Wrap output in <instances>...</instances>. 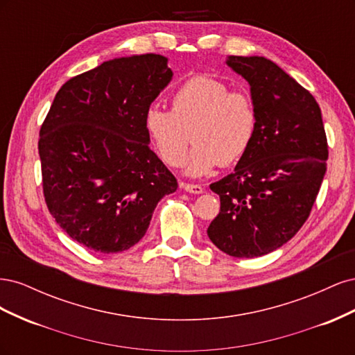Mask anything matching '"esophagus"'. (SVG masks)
<instances>
[{"instance_id": "esophagus-1", "label": "esophagus", "mask_w": 355, "mask_h": 355, "mask_svg": "<svg viewBox=\"0 0 355 355\" xmlns=\"http://www.w3.org/2000/svg\"><path fill=\"white\" fill-rule=\"evenodd\" d=\"M180 188L189 192V194H202V187L201 185H194V184H180Z\"/></svg>"}]
</instances>
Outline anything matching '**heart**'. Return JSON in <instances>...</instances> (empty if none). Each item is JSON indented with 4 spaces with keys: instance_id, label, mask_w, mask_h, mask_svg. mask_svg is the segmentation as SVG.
Segmentation results:
<instances>
[{
    "instance_id": "1",
    "label": "heart",
    "mask_w": 355,
    "mask_h": 355,
    "mask_svg": "<svg viewBox=\"0 0 355 355\" xmlns=\"http://www.w3.org/2000/svg\"><path fill=\"white\" fill-rule=\"evenodd\" d=\"M144 123L157 154L170 167L184 163L189 131L195 148L184 173L201 178L245 154L254 136L256 112L247 94L230 92L209 75H197L173 93L170 111L151 108Z\"/></svg>"
}]
</instances>
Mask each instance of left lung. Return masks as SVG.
<instances>
[{"label": "left lung", "mask_w": 355, "mask_h": 355, "mask_svg": "<svg viewBox=\"0 0 355 355\" xmlns=\"http://www.w3.org/2000/svg\"><path fill=\"white\" fill-rule=\"evenodd\" d=\"M250 87L253 141L231 175L210 189L220 211L207 228L219 250L257 257L280 249L309 216L327 168V139L315 99L272 60L228 56Z\"/></svg>", "instance_id": "8db88e82"}]
</instances>
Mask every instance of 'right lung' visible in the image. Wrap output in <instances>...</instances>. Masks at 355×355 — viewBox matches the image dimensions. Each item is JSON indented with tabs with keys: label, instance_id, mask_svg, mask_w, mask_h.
<instances>
[{
	"label": "right lung",
	"instance_id": "right-lung-1",
	"mask_svg": "<svg viewBox=\"0 0 355 355\" xmlns=\"http://www.w3.org/2000/svg\"><path fill=\"white\" fill-rule=\"evenodd\" d=\"M148 53L103 62L58 92L40 130L42 189L51 216L92 252L142 240L176 178L149 149L145 114L173 78Z\"/></svg>",
	"mask_w": 355,
	"mask_h": 355
}]
</instances>
